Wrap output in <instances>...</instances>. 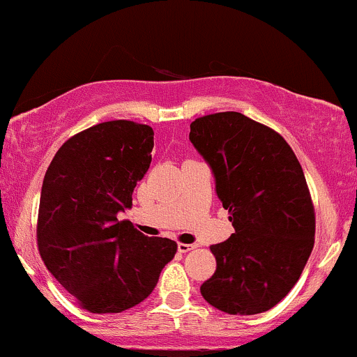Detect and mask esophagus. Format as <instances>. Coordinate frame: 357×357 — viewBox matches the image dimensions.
Segmentation results:
<instances>
[{"instance_id":"esophagus-1","label":"esophagus","mask_w":357,"mask_h":357,"mask_svg":"<svg viewBox=\"0 0 357 357\" xmlns=\"http://www.w3.org/2000/svg\"><path fill=\"white\" fill-rule=\"evenodd\" d=\"M178 252L180 254H187V252H190V250H194L195 248V245H189V243H178Z\"/></svg>"}]
</instances>
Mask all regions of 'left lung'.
<instances>
[{"instance_id":"1","label":"left lung","mask_w":357,"mask_h":357,"mask_svg":"<svg viewBox=\"0 0 357 357\" xmlns=\"http://www.w3.org/2000/svg\"><path fill=\"white\" fill-rule=\"evenodd\" d=\"M189 139L213 170L235 228L211 245L216 271L202 298L229 315L267 312L296 284L315 243L301 165L281 134L240 112L195 119Z\"/></svg>"}]
</instances>
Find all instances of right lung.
<instances>
[{"mask_svg":"<svg viewBox=\"0 0 357 357\" xmlns=\"http://www.w3.org/2000/svg\"><path fill=\"white\" fill-rule=\"evenodd\" d=\"M153 129L109 121L75 134L57 149L42 183L37 245L45 267L79 306L121 313L146 300L177 252L117 214L132 206L151 163Z\"/></svg>","mask_w":357,"mask_h":357,"instance_id":"add662e5","label":"right lung"}]
</instances>
